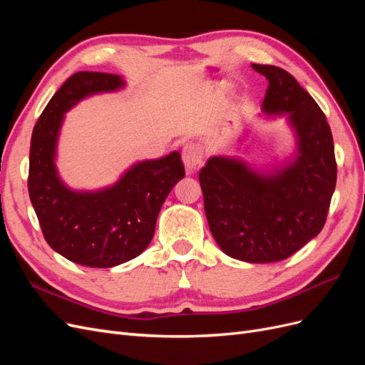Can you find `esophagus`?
Masks as SVG:
<instances>
[{
  "label": "esophagus",
  "instance_id": "1",
  "mask_svg": "<svg viewBox=\"0 0 365 365\" xmlns=\"http://www.w3.org/2000/svg\"><path fill=\"white\" fill-rule=\"evenodd\" d=\"M182 161L187 173H195L202 165L204 149L197 143H189L182 149Z\"/></svg>",
  "mask_w": 365,
  "mask_h": 365
}]
</instances>
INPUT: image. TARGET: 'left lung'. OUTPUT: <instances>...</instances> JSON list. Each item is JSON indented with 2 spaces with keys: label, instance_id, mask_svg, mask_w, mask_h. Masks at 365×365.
Wrapping results in <instances>:
<instances>
[{
  "label": "left lung",
  "instance_id": "left-lung-1",
  "mask_svg": "<svg viewBox=\"0 0 365 365\" xmlns=\"http://www.w3.org/2000/svg\"><path fill=\"white\" fill-rule=\"evenodd\" d=\"M269 85L264 114H288L294 161L259 173L236 158L212 157L200 172L210 231L227 256L250 263L288 259L326 224L336 184L330 126L304 88L283 68L252 63Z\"/></svg>",
  "mask_w": 365,
  "mask_h": 365
}]
</instances>
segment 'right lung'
<instances>
[{
	"mask_svg": "<svg viewBox=\"0 0 365 365\" xmlns=\"http://www.w3.org/2000/svg\"><path fill=\"white\" fill-rule=\"evenodd\" d=\"M125 85L117 74L79 71L63 82L31 134L29 195L42 235L61 256L91 268H111L148 248L157 217L173 185L184 178L178 152L141 161L108 189L70 190L58 176L54 155L63 114L82 98Z\"/></svg>",
	"mask_w": 365,
	"mask_h": 365,
	"instance_id": "add662e5",
	"label": "right lung"
}]
</instances>
